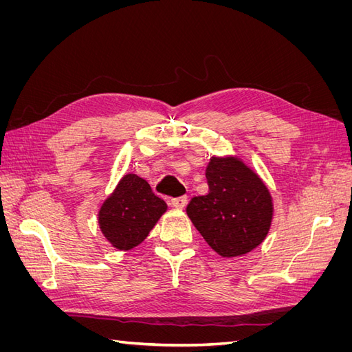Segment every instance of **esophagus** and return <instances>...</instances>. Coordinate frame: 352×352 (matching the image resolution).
<instances>
[{
    "label": "esophagus",
    "mask_w": 352,
    "mask_h": 352,
    "mask_svg": "<svg viewBox=\"0 0 352 352\" xmlns=\"http://www.w3.org/2000/svg\"><path fill=\"white\" fill-rule=\"evenodd\" d=\"M186 202H188L186 197H177L172 199V206L176 208H184L186 206Z\"/></svg>",
    "instance_id": "obj_1"
}]
</instances>
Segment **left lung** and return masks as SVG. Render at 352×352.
I'll return each mask as SVG.
<instances>
[{"mask_svg":"<svg viewBox=\"0 0 352 352\" xmlns=\"http://www.w3.org/2000/svg\"><path fill=\"white\" fill-rule=\"evenodd\" d=\"M206 176L208 192L190 199L188 217L221 257L251 252L267 236L273 221L267 185L236 155H212Z\"/></svg>","mask_w":352,"mask_h":352,"instance_id":"1","label":"left lung"}]
</instances>
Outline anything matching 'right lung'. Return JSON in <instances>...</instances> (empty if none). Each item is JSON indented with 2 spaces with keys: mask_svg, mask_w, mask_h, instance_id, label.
Here are the masks:
<instances>
[{
  "mask_svg": "<svg viewBox=\"0 0 352 352\" xmlns=\"http://www.w3.org/2000/svg\"><path fill=\"white\" fill-rule=\"evenodd\" d=\"M167 211L150 184L135 173H126L98 210V226L104 238L119 251L138 247Z\"/></svg>",
  "mask_w": 352,
  "mask_h": 352,
  "instance_id": "add662e5",
  "label": "right lung"
}]
</instances>
